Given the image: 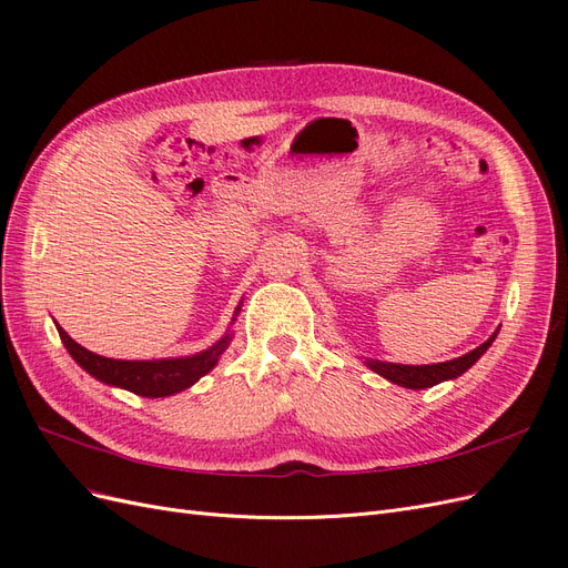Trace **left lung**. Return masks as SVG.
I'll use <instances>...</instances> for the list:
<instances>
[{
	"label": "left lung",
	"mask_w": 568,
	"mask_h": 568,
	"mask_svg": "<svg viewBox=\"0 0 568 568\" xmlns=\"http://www.w3.org/2000/svg\"><path fill=\"white\" fill-rule=\"evenodd\" d=\"M497 332L486 341L480 343L478 348H474L471 353L462 355V357H455V359H448V363H438V365H395V363H382V359H365V365L376 372L379 376H384V379L398 384L403 388H432L440 382H448V379H457V376H462L464 372H467L476 359L484 355L490 343L495 341Z\"/></svg>",
	"instance_id": "obj_1"
}]
</instances>
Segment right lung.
Listing matches in <instances>:
<instances>
[{
	"instance_id": "obj_1",
	"label": "right lung",
	"mask_w": 568,
	"mask_h": 568,
	"mask_svg": "<svg viewBox=\"0 0 568 568\" xmlns=\"http://www.w3.org/2000/svg\"><path fill=\"white\" fill-rule=\"evenodd\" d=\"M239 311H242V303H239L232 322L236 320ZM57 329L65 351L71 353V357L84 372L92 374L99 382L125 388L136 395H144V398H165V395H175L189 386H194L201 376H205L217 365L220 355L227 351L232 341V334H225L217 343H213L209 351H201L196 355H186V357L113 359V357H104L82 348L80 343H75L71 336H68L59 324Z\"/></svg>"
}]
</instances>
